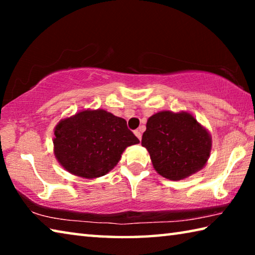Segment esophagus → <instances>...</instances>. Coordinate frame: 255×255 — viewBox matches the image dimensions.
I'll list each match as a JSON object with an SVG mask.
<instances>
[{"mask_svg": "<svg viewBox=\"0 0 255 255\" xmlns=\"http://www.w3.org/2000/svg\"><path fill=\"white\" fill-rule=\"evenodd\" d=\"M133 133H135V135H136V137L138 138V139H141V131L139 130V129H137V130H135V131H133Z\"/></svg>", "mask_w": 255, "mask_h": 255, "instance_id": "34e87169", "label": "esophagus"}]
</instances>
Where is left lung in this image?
Here are the masks:
<instances>
[{"label": "left lung", "mask_w": 255, "mask_h": 255, "mask_svg": "<svg viewBox=\"0 0 255 255\" xmlns=\"http://www.w3.org/2000/svg\"><path fill=\"white\" fill-rule=\"evenodd\" d=\"M141 145L148 150L159 175L179 181L206 165L211 136L187 111H159L148 118Z\"/></svg>", "instance_id": "1"}]
</instances>
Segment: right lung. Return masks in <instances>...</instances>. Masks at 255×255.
Wrapping results in <instances>:
<instances>
[{
    "label": "right lung",
    "mask_w": 255,
    "mask_h": 255,
    "mask_svg": "<svg viewBox=\"0 0 255 255\" xmlns=\"http://www.w3.org/2000/svg\"><path fill=\"white\" fill-rule=\"evenodd\" d=\"M54 135V154L60 165L84 179L107 174L128 146L139 143L126 120L103 109L82 110L62 119Z\"/></svg>",
    "instance_id": "obj_1"
}]
</instances>
